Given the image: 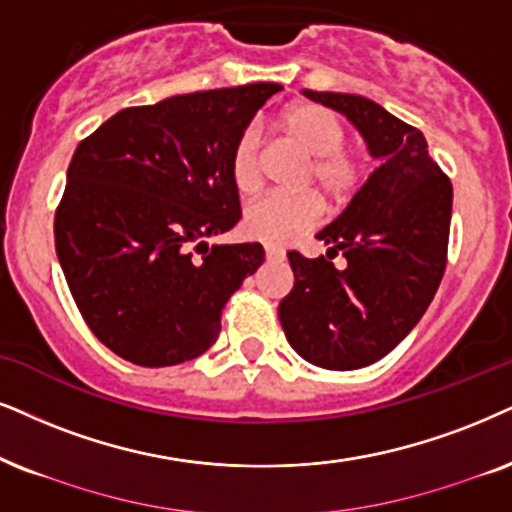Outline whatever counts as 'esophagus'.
<instances>
[{
  "instance_id": "1",
  "label": "esophagus",
  "mask_w": 512,
  "mask_h": 512,
  "mask_svg": "<svg viewBox=\"0 0 512 512\" xmlns=\"http://www.w3.org/2000/svg\"><path fill=\"white\" fill-rule=\"evenodd\" d=\"M286 257V252L276 250V248H267V262H281Z\"/></svg>"
}]
</instances>
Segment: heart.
Masks as SVG:
<instances>
[{"label": "heart", "mask_w": 512, "mask_h": 512, "mask_svg": "<svg viewBox=\"0 0 512 512\" xmlns=\"http://www.w3.org/2000/svg\"><path fill=\"white\" fill-rule=\"evenodd\" d=\"M278 129L312 155L304 186H316L328 203L340 208L364 184V158L345 148V125L340 115L321 103H295L278 120ZM229 177L241 196H255L262 186V141L257 129H243L229 153ZM323 205L314 193L267 196L245 210L243 231L269 248H286L321 222Z\"/></svg>", "instance_id": "obj_1"}]
</instances>
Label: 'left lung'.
I'll list each match as a JSON object with an SVG mask.
<instances>
[{
  "mask_svg": "<svg viewBox=\"0 0 512 512\" xmlns=\"http://www.w3.org/2000/svg\"><path fill=\"white\" fill-rule=\"evenodd\" d=\"M304 96L359 129L380 167L316 238L326 255L288 252L295 286L278 304L290 347L309 364L352 371L383 359L420 321L446 267L451 181L416 127L357 94ZM346 257L338 270L330 262Z\"/></svg>",
  "mask_w": 512,
  "mask_h": 512,
  "instance_id": "8db88e82",
  "label": "left lung"
}]
</instances>
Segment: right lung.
Segmentation results:
<instances>
[{"label": "right lung", "mask_w": 512, "mask_h": 512, "mask_svg": "<svg viewBox=\"0 0 512 512\" xmlns=\"http://www.w3.org/2000/svg\"><path fill=\"white\" fill-rule=\"evenodd\" d=\"M276 82L179 94L115 113L80 141L54 217L56 255L92 333L137 366L208 352L222 309L264 262L210 245L241 219L229 153Z\"/></svg>", "instance_id": "add662e5"}]
</instances>
